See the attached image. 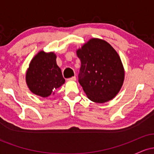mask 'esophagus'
<instances>
[{
  "label": "esophagus",
  "instance_id": "obj_1",
  "mask_svg": "<svg viewBox=\"0 0 154 154\" xmlns=\"http://www.w3.org/2000/svg\"><path fill=\"white\" fill-rule=\"evenodd\" d=\"M68 80H72V81H75L76 80V77L75 76V77H71V78L68 79Z\"/></svg>",
  "mask_w": 154,
  "mask_h": 154
}]
</instances>
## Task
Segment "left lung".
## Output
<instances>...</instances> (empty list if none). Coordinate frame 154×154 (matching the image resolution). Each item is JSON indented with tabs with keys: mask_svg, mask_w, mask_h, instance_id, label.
Returning <instances> with one entry per match:
<instances>
[{
	"mask_svg": "<svg viewBox=\"0 0 154 154\" xmlns=\"http://www.w3.org/2000/svg\"><path fill=\"white\" fill-rule=\"evenodd\" d=\"M81 61L79 82L88 98L103 103L119 93L125 79V69L119 54L109 43L92 38L77 51Z\"/></svg>",
	"mask_w": 154,
	"mask_h": 154,
	"instance_id": "obj_1",
	"label": "left lung"
}]
</instances>
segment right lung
<instances>
[{
    "label": "right lung",
    "instance_id": "right-lung-1",
    "mask_svg": "<svg viewBox=\"0 0 154 154\" xmlns=\"http://www.w3.org/2000/svg\"><path fill=\"white\" fill-rule=\"evenodd\" d=\"M56 59L54 52L45 53L43 51L32 59L26 73V85L32 93L46 98L65 82Z\"/></svg>",
    "mask_w": 154,
    "mask_h": 154
}]
</instances>
